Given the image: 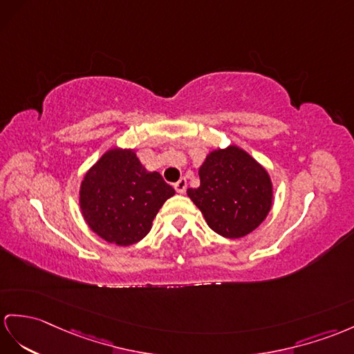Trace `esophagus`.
<instances>
[{
    "label": "esophagus",
    "mask_w": 354,
    "mask_h": 354,
    "mask_svg": "<svg viewBox=\"0 0 354 354\" xmlns=\"http://www.w3.org/2000/svg\"><path fill=\"white\" fill-rule=\"evenodd\" d=\"M186 187H187V182H186L185 177L180 178L177 183H174V189H176L178 194H185L186 192Z\"/></svg>",
    "instance_id": "obj_1"
}]
</instances>
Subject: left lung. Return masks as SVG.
<instances>
[{"label": "left lung", "instance_id": "1", "mask_svg": "<svg viewBox=\"0 0 354 354\" xmlns=\"http://www.w3.org/2000/svg\"><path fill=\"white\" fill-rule=\"evenodd\" d=\"M198 174L200 187L187 189V196L218 234L243 237L269 214L273 200L269 172L237 145L210 151Z\"/></svg>", "mask_w": 354, "mask_h": 354}]
</instances>
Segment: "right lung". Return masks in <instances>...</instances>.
Listing matches in <instances>:
<instances>
[{
    "label": "right lung",
    "mask_w": 354,
    "mask_h": 354,
    "mask_svg": "<svg viewBox=\"0 0 354 354\" xmlns=\"http://www.w3.org/2000/svg\"><path fill=\"white\" fill-rule=\"evenodd\" d=\"M174 194L159 172L141 165L133 150L111 149L85 174L80 205L97 236L129 246L149 234L159 209Z\"/></svg>",
    "instance_id": "1"
}]
</instances>
